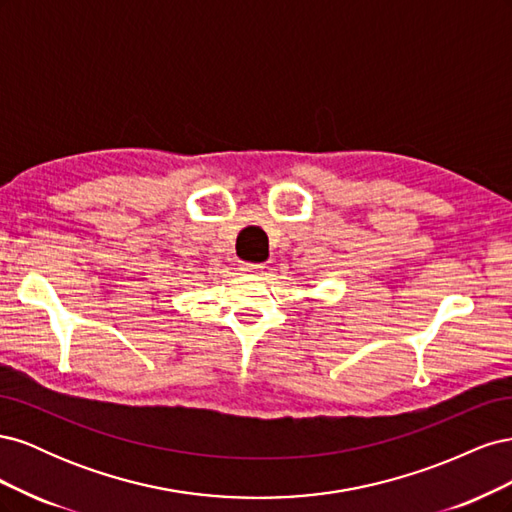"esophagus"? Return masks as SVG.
<instances>
[{
  "label": "esophagus",
  "instance_id": "esophagus-1",
  "mask_svg": "<svg viewBox=\"0 0 512 512\" xmlns=\"http://www.w3.org/2000/svg\"><path fill=\"white\" fill-rule=\"evenodd\" d=\"M265 265H254V262H243L241 265V271L243 273H247V275H260V273H265Z\"/></svg>",
  "mask_w": 512,
  "mask_h": 512
}]
</instances>
